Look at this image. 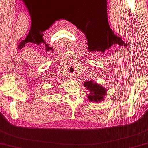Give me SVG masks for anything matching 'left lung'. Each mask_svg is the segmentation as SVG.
<instances>
[{
	"mask_svg": "<svg viewBox=\"0 0 148 148\" xmlns=\"http://www.w3.org/2000/svg\"><path fill=\"white\" fill-rule=\"evenodd\" d=\"M84 85L85 87L87 88L88 90L90 91L89 95H88V98L90 101L97 103L104 99L106 90L102 86L93 82L92 81H86Z\"/></svg>",
	"mask_w": 148,
	"mask_h": 148,
	"instance_id": "obj_1",
	"label": "left lung"
}]
</instances>
